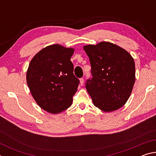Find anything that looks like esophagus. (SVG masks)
<instances>
[{
  "mask_svg": "<svg viewBox=\"0 0 156 156\" xmlns=\"http://www.w3.org/2000/svg\"><path fill=\"white\" fill-rule=\"evenodd\" d=\"M80 84H81V85H83V84H84V79L83 78L80 79Z\"/></svg>",
  "mask_w": 156,
  "mask_h": 156,
  "instance_id": "34e87169",
  "label": "esophagus"
}]
</instances>
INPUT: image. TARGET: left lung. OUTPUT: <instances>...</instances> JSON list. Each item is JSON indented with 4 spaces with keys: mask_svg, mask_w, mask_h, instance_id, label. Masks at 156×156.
<instances>
[{
    "mask_svg": "<svg viewBox=\"0 0 156 156\" xmlns=\"http://www.w3.org/2000/svg\"><path fill=\"white\" fill-rule=\"evenodd\" d=\"M83 49L90 60L91 75L86 89L95 107L105 112L125 105L136 80L135 62L131 54L110 42L87 44Z\"/></svg>",
    "mask_w": 156,
    "mask_h": 156,
    "instance_id": "left-lung-1",
    "label": "left lung"
}]
</instances>
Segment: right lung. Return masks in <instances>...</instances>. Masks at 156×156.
<instances>
[{
    "label": "right lung",
    "mask_w": 156,
    "mask_h": 156,
    "mask_svg": "<svg viewBox=\"0 0 156 156\" xmlns=\"http://www.w3.org/2000/svg\"><path fill=\"white\" fill-rule=\"evenodd\" d=\"M75 49L54 44L33 57L26 73L28 87L36 103L45 112L57 114L72 105L79 80L73 75L70 59Z\"/></svg>",
    "instance_id": "add662e5"
}]
</instances>
